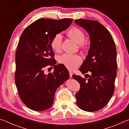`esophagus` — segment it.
<instances>
[{
    "instance_id": "34e87169",
    "label": "esophagus",
    "mask_w": 129,
    "mask_h": 129,
    "mask_svg": "<svg viewBox=\"0 0 129 129\" xmlns=\"http://www.w3.org/2000/svg\"><path fill=\"white\" fill-rule=\"evenodd\" d=\"M69 76H70V77L71 78H72V76H73V72L72 71H69Z\"/></svg>"
}]
</instances>
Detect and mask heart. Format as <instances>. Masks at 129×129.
Wrapping results in <instances>:
<instances>
[{"instance_id": "heart-1", "label": "heart", "mask_w": 129, "mask_h": 129, "mask_svg": "<svg viewBox=\"0 0 129 129\" xmlns=\"http://www.w3.org/2000/svg\"><path fill=\"white\" fill-rule=\"evenodd\" d=\"M67 35L77 43L81 44L85 40V35L81 29L73 27L67 32ZM62 36L60 34H57L52 39L51 47L53 51L60 52L61 49ZM58 62L69 70L75 69L81 62V58L78 54L64 53L58 58Z\"/></svg>"}]
</instances>
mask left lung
<instances>
[{"mask_svg":"<svg viewBox=\"0 0 129 129\" xmlns=\"http://www.w3.org/2000/svg\"><path fill=\"white\" fill-rule=\"evenodd\" d=\"M75 21L88 32L90 40L88 56L80 71L82 74L90 72L91 75L86 74L89 77L87 80L73 75L80 84V90L75 95L77 105L84 111L95 112L104 108L114 93L117 75L116 48L112 35L101 23L88 19Z\"/></svg>","mask_w":129,"mask_h":129,"instance_id":"left-lung-1","label":"left lung"}]
</instances>
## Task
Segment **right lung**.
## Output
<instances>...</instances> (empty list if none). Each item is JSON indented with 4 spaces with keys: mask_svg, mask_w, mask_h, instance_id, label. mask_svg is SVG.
<instances>
[{
    "mask_svg": "<svg viewBox=\"0 0 129 129\" xmlns=\"http://www.w3.org/2000/svg\"><path fill=\"white\" fill-rule=\"evenodd\" d=\"M72 21L40 19L28 25L21 34L16 52L15 81L21 100L32 110L51 108L57 89L69 77L65 66L55 65L51 42ZM48 65L53 66L54 71L47 75L43 69Z\"/></svg>",
    "mask_w": 129,
    "mask_h": 129,
    "instance_id": "add662e5",
    "label": "right lung"
}]
</instances>
